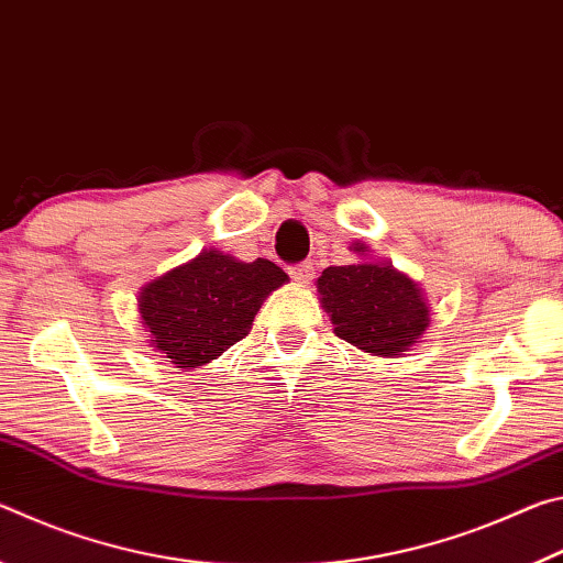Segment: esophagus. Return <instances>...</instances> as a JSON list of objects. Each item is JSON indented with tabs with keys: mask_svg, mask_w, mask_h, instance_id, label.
Listing matches in <instances>:
<instances>
[{
	"mask_svg": "<svg viewBox=\"0 0 563 563\" xmlns=\"http://www.w3.org/2000/svg\"><path fill=\"white\" fill-rule=\"evenodd\" d=\"M288 273H290V278H292V280H298V283H310V280H312V275H316V268H312V263L302 261V263H295V265H290Z\"/></svg>",
	"mask_w": 563,
	"mask_h": 563,
	"instance_id": "obj_1",
	"label": "esophagus"
}]
</instances>
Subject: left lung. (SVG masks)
<instances>
[{
    "mask_svg": "<svg viewBox=\"0 0 563 563\" xmlns=\"http://www.w3.org/2000/svg\"><path fill=\"white\" fill-rule=\"evenodd\" d=\"M355 251L365 253V247L355 245ZM318 290L338 338L373 355H402L430 325L417 285L393 265H330L318 278Z\"/></svg>",
    "mask_w": 563,
    "mask_h": 563,
    "instance_id": "left-lung-1",
    "label": "left lung"
}]
</instances>
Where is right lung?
Returning a JSON list of instances; mask_svg holds the SVG:
<instances>
[{
  "instance_id": "right-lung-1",
  "label": "right lung",
  "mask_w": 563,
  "mask_h": 563,
  "mask_svg": "<svg viewBox=\"0 0 563 563\" xmlns=\"http://www.w3.org/2000/svg\"><path fill=\"white\" fill-rule=\"evenodd\" d=\"M285 280L283 268L265 258L241 263L203 251L148 283L139 312L158 352L184 369L201 367L247 335L263 300Z\"/></svg>"
}]
</instances>
